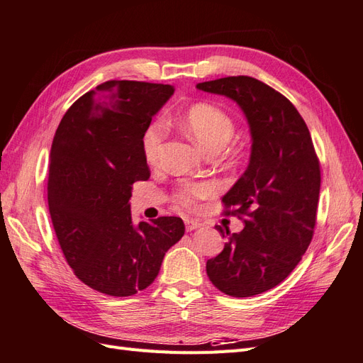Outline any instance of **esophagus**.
Wrapping results in <instances>:
<instances>
[{
	"label": "esophagus",
	"mask_w": 363,
	"mask_h": 363,
	"mask_svg": "<svg viewBox=\"0 0 363 363\" xmlns=\"http://www.w3.org/2000/svg\"><path fill=\"white\" fill-rule=\"evenodd\" d=\"M199 227H201V222L193 220V219H185V228H187V231H193Z\"/></svg>",
	"instance_id": "1"
}]
</instances>
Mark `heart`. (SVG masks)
Here are the masks:
<instances>
[{"label": "heart", "mask_w": 363, "mask_h": 363, "mask_svg": "<svg viewBox=\"0 0 363 363\" xmlns=\"http://www.w3.org/2000/svg\"><path fill=\"white\" fill-rule=\"evenodd\" d=\"M181 124L206 152L210 148H224L235 135V123L231 116L222 108L207 104V102L190 106L181 115ZM165 136L167 125L162 119L153 121L145 128L141 147L145 161L150 165L161 162ZM213 193H215V187L210 182L184 184L176 190L174 201L185 208H191L199 201L210 198Z\"/></svg>", "instance_id": "obj_1"}]
</instances>
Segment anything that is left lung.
<instances>
[{"label":"left lung","instance_id":"left-lung-1","mask_svg":"<svg viewBox=\"0 0 363 363\" xmlns=\"http://www.w3.org/2000/svg\"><path fill=\"white\" fill-rule=\"evenodd\" d=\"M199 90L236 101L252 130V157L224 198L225 216L245 222L239 233L216 225L228 240L207 261V276L233 297L268 291L288 277L308 248L315 227L320 162L310 130L282 93L252 77L199 82Z\"/></svg>","mask_w":363,"mask_h":363}]
</instances>
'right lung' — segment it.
I'll use <instances>...</instances> for the list:
<instances>
[{"label":"right lung","instance_id":"add662e5","mask_svg":"<svg viewBox=\"0 0 363 363\" xmlns=\"http://www.w3.org/2000/svg\"><path fill=\"white\" fill-rule=\"evenodd\" d=\"M173 86L111 79L78 98L50 150L48 201L60 247L93 290L133 296L150 285L184 222L161 216L133 225L132 185L150 178L141 139Z\"/></svg>","mask_w":363,"mask_h":363}]
</instances>
